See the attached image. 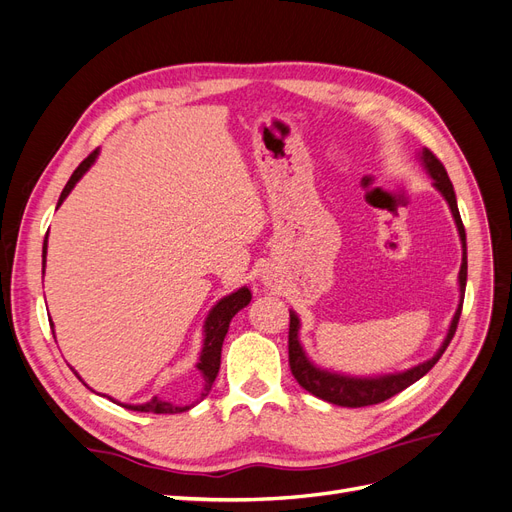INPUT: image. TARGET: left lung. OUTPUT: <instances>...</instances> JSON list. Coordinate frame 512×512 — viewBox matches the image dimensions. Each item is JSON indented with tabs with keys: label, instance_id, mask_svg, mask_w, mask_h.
Wrapping results in <instances>:
<instances>
[{
	"label": "left lung",
	"instance_id": "left-lung-1",
	"mask_svg": "<svg viewBox=\"0 0 512 512\" xmlns=\"http://www.w3.org/2000/svg\"><path fill=\"white\" fill-rule=\"evenodd\" d=\"M427 173L433 179V185L442 192V196L446 198L448 207L453 211V218L457 222V230L461 237V247H463V258H461V271H459V288H461V301L457 312L453 316L451 329L446 333V339L442 348L436 352L433 359L416 365L408 371H401V374H391V376H380V378H350V376H339V374H331V371H324L316 365L309 363V359L305 356L301 344H299V318L294 316V312H290V329H288V363H290V371L294 380H297L305 391H309L312 395L329 401V404L335 406H344V408H363V406H374V404H382V401L391 399L393 395L401 393L404 389H408L410 384H414L416 380H421L427 371L440 361V356L444 354V350L451 344V339L457 331L459 324V316H461V307H463V292H466V280H468V252H466V228H463L461 215L457 209V198H455V190L453 183L446 175L444 164L436 158V153L423 149L421 156Z\"/></svg>",
	"mask_w": 512,
	"mask_h": 512
}]
</instances>
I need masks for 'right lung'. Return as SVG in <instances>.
Returning <instances> with one entry per match:
<instances>
[{"label":"right lung","mask_w":512,"mask_h":512,"mask_svg":"<svg viewBox=\"0 0 512 512\" xmlns=\"http://www.w3.org/2000/svg\"><path fill=\"white\" fill-rule=\"evenodd\" d=\"M98 158V149L91 151L89 156L79 164V168L74 170L70 181L66 183L64 192H61L59 196V203L57 207L64 203V198L72 192V188L76 185V181H79L85 173L87 168L94 164V160ZM44 258H46V239H44V245H42V265H44ZM252 301V292L247 288H241L237 292L228 294V297H224L218 305H215L209 316H207V322H205V346H203V352H200V361H198V369L200 374H203V391H200L198 399L194 401V404H198L200 399H205L211 391V386L215 382V376H218L220 371V356H222V344H224V337L228 333V327H230V320L232 316H235L239 309H243L247 303ZM51 329H53V322H51ZM76 374V371H74ZM76 378H79V374H76ZM81 380V378H79ZM115 401V399H113ZM117 404V401H115ZM194 404H188V406H177V404H168V401H162L158 397H153L151 401H147V404H141V406H123L128 410H134V412H153V414H179V412H185L190 410Z\"/></svg>","instance_id":"add662e5"}]
</instances>
